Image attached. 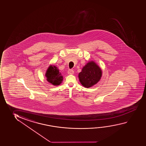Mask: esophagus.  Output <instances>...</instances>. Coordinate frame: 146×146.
<instances>
[{
	"label": "esophagus",
	"mask_w": 146,
	"mask_h": 146,
	"mask_svg": "<svg viewBox=\"0 0 146 146\" xmlns=\"http://www.w3.org/2000/svg\"><path fill=\"white\" fill-rule=\"evenodd\" d=\"M68 74H73L74 73V71L73 70L70 69V70H68Z\"/></svg>",
	"instance_id": "34e87169"
}]
</instances>
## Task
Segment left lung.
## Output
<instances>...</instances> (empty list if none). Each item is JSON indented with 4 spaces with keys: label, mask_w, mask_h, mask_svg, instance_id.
Instances as JSON below:
<instances>
[{
    "label": "left lung",
    "mask_w": 146,
    "mask_h": 146,
    "mask_svg": "<svg viewBox=\"0 0 146 146\" xmlns=\"http://www.w3.org/2000/svg\"><path fill=\"white\" fill-rule=\"evenodd\" d=\"M102 72L99 66L94 62H90L84 66L78 74L80 82L85 88H90L99 82Z\"/></svg>",
    "instance_id": "left-lung-1"
}]
</instances>
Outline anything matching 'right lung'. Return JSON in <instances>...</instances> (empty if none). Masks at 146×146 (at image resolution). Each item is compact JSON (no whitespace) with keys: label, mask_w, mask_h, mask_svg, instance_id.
<instances>
[{"label":"right lung","mask_w":146,"mask_h":146,"mask_svg":"<svg viewBox=\"0 0 146 146\" xmlns=\"http://www.w3.org/2000/svg\"><path fill=\"white\" fill-rule=\"evenodd\" d=\"M48 82L54 86H58L62 82V76L56 66H49L46 74Z\"/></svg>","instance_id":"add662e5"}]
</instances>
